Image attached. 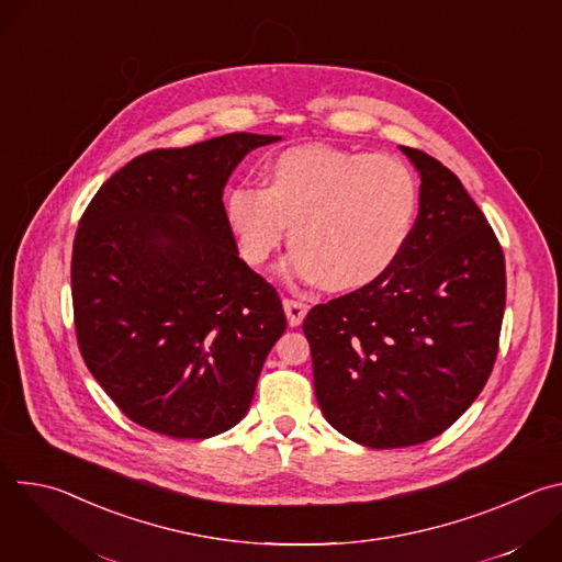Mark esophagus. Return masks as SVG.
Returning a JSON list of instances; mask_svg holds the SVG:
<instances>
[{"label":"esophagus","mask_w":562,"mask_h":562,"mask_svg":"<svg viewBox=\"0 0 562 562\" xmlns=\"http://www.w3.org/2000/svg\"><path fill=\"white\" fill-rule=\"evenodd\" d=\"M282 304H284L289 327H300L304 315H306V306L302 302H295V300H284Z\"/></svg>","instance_id":"obj_1"}]
</instances>
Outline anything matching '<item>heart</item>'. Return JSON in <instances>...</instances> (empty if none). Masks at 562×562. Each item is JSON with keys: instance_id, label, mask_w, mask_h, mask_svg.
<instances>
[{"instance_id": "b5f03b06", "label": "heart", "mask_w": 562, "mask_h": 562, "mask_svg": "<svg viewBox=\"0 0 562 562\" xmlns=\"http://www.w3.org/2000/svg\"><path fill=\"white\" fill-rule=\"evenodd\" d=\"M418 204V180L397 157L297 146L267 165L265 189L231 187L224 220L251 267L269 260L291 226L289 273L329 293H356L403 256Z\"/></svg>"}]
</instances>
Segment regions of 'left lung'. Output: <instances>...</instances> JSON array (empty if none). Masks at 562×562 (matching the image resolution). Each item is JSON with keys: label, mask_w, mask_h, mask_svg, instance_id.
Segmentation results:
<instances>
[{"label": "left lung", "mask_w": 562, "mask_h": 562, "mask_svg": "<svg viewBox=\"0 0 562 562\" xmlns=\"http://www.w3.org/2000/svg\"><path fill=\"white\" fill-rule=\"evenodd\" d=\"M420 176L409 243L375 284L304 317L327 423L371 449L427 442L483 391L498 353L505 256L462 182L400 146Z\"/></svg>", "instance_id": "obj_1"}]
</instances>
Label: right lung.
<instances>
[{
    "label": "right lung",
    "instance_id": "obj_1",
    "mask_svg": "<svg viewBox=\"0 0 562 562\" xmlns=\"http://www.w3.org/2000/svg\"><path fill=\"white\" fill-rule=\"evenodd\" d=\"M278 135L228 133L144 153L79 220L70 291L82 358L113 403L169 438H211L251 407L286 329L271 284L239 260L224 187Z\"/></svg>",
    "mask_w": 562,
    "mask_h": 562
}]
</instances>
